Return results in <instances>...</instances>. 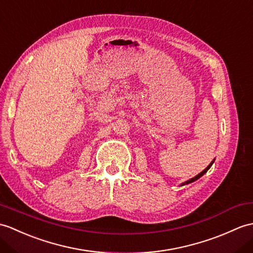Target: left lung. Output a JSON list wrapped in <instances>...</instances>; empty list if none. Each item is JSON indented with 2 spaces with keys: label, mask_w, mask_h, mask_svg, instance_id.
Here are the masks:
<instances>
[{
  "label": "left lung",
  "mask_w": 253,
  "mask_h": 253,
  "mask_svg": "<svg viewBox=\"0 0 253 253\" xmlns=\"http://www.w3.org/2000/svg\"><path fill=\"white\" fill-rule=\"evenodd\" d=\"M213 163V162H212ZM212 163H210V165L206 168V169H205V170H203V171L201 172V173H198L197 175H196V177H194V178H192L191 180H189V181H186V182H184V183H182V185H185V184H189V183H191V182H194V181H196L197 179H199V178H201L202 177V175L203 174H205V173H206L207 171H208V169L211 167V165H212Z\"/></svg>",
  "instance_id": "1"
}]
</instances>
